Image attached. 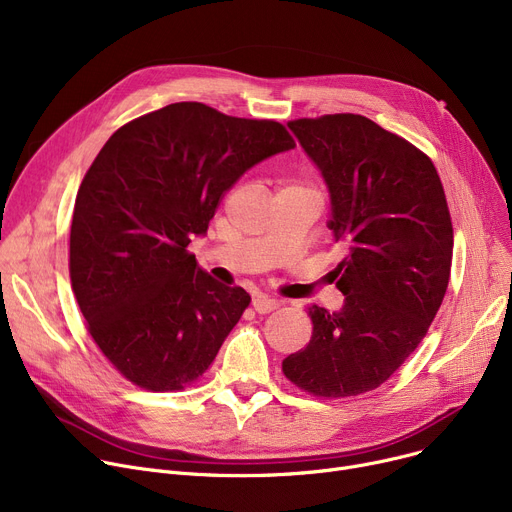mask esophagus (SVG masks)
<instances>
[{
	"label": "esophagus",
	"instance_id": "34e87169",
	"mask_svg": "<svg viewBox=\"0 0 512 512\" xmlns=\"http://www.w3.org/2000/svg\"><path fill=\"white\" fill-rule=\"evenodd\" d=\"M280 307V301H276V299H270V297H265V294H255L253 297V309L257 311V313H272V311H276Z\"/></svg>",
	"mask_w": 512,
	"mask_h": 512
}]
</instances>
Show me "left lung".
Returning a JSON list of instances; mask_svg holds the SVG:
<instances>
[{"label":"left lung","instance_id":"left-lung-1","mask_svg":"<svg viewBox=\"0 0 512 512\" xmlns=\"http://www.w3.org/2000/svg\"><path fill=\"white\" fill-rule=\"evenodd\" d=\"M288 126L330 188L344 305L307 307L311 340L282 371L307 394L357 396L407 361L444 301L454 245L444 186L421 149L365 116Z\"/></svg>","mask_w":512,"mask_h":512}]
</instances>
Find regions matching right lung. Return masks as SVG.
<instances>
[{
  "label": "right lung",
  "instance_id": "1",
  "mask_svg": "<svg viewBox=\"0 0 512 512\" xmlns=\"http://www.w3.org/2000/svg\"><path fill=\"white\" fill-rule=\"evenodd\" d=\"M294 145L276 120L182 101L120 126L97 153L74 203L70 282L128 382L176 392L209 369L251 297L207 276L188 242L242 174Z\"/></svg>",
  "mask_w": 512,
  "mask_h": 512
}]
</instances>
